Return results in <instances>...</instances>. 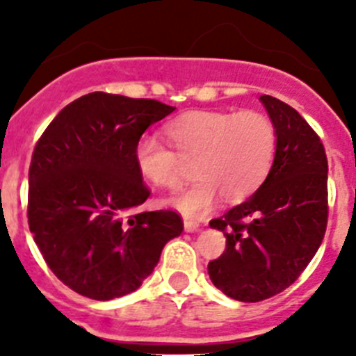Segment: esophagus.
I'll return each instance as SVG.
<instances>
[{"label": "esophagus", "instance_id": "1", "mask_svg": "<svg viewBox=\"0 0 356 356\" xmlns=\"http://www.w3.org/2000/svg\"><path fill=\"white\" fill-rule=\"evenodd\" d=\"M184 228H185V232H188V234H194V232H200L201 226H200V222L191 221V219H185Z\"/></svg>", "mask_w": 356, "mask_h": 356}]
</instances>
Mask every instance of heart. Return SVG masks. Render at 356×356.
<instances>
[{
	"mask_svg": "<svg viewBox=\"0 0 356 356\" xmlns=\"http://www.w3.org/2000/svg\"><path fill=\"white\" fill-rule=\"evenodd\" d=\"M176 153L153 135L135 144V165L144 180L160 188L180 187L187 178L184 162H194L193 187L169 200L185 216H201L217 196L235 203L246 200L269 175L278 135L267 115L253 110H196L165 128Z\"/></svg>",
	"mask_w": 356,
	"mask_h": 356,
	"instance_id": "1",
	"label": "heart"
}]
</instances>
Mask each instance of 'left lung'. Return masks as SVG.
Instances as JSON below:
<instances>
[{
	"label": "left lung",
	"mask_w": 356,
	"mask_h": 356,
	"mask_svg": "<svg viewBox=\"0 0 356 356\" xmlns=\"http://www.w3.org/2000/svg\"><path fill=\"white\" fill-rule=\"evenodd\" d=\"M278 135L273 168L253 196L210 226L226 250L209 264L222 294L257 303L285 291L319 250L328 219V162L316 131L287 103L260 96Z\"/></svg>",
	"instance_id": "8db88e82"
}]
</instances>
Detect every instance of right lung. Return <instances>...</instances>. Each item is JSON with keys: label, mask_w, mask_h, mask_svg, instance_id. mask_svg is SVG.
<instances>
[{"label": "right lung", "mask_w": 356, "mask_h": 356, "mask_svg": "<svg viewBox=\"0 0 356 356\" xmlns=\"http://www.w3.org/2000/svg\"><path fill=\"white\" fill-rule=\"evenodd\" d=\"M175 106L90 92L58 112L28 175V225L55 276L97 301L137 291L184 232L172 210L137 212L149 196L135 144Z\"/></svg>", "instance_id": "add662e5"}]
</instances>
